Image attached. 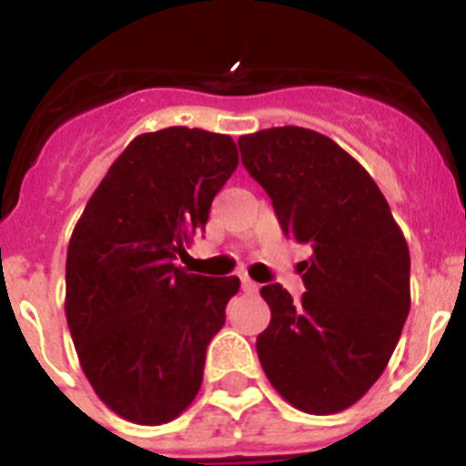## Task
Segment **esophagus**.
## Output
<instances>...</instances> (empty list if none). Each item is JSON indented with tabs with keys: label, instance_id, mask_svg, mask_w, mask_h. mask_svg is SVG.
<instances>
[{
	"label": "esophagus",
	"instance_id": "1",
	"mask_svg": "<svg viewBox=\"0 0 466 466\" xmlns=\"http://www.w3.org/2000/svg\"><path fill=\"white\" fill-rule=\"evenodd\" d=\"M240 282H242V291H245V294H257L258 291V284L254 282V279L247 278V275H242Z\"/></svg>",
	"mask_w": 466,
	"mask_h": 466
}]
</instances>
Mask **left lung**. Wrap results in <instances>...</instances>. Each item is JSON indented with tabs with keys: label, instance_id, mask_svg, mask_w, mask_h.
I'll list each match as a JSON object with an SVG mask.
<instances>
[{
	"label": "left lung",
	"instance_id": "obj_1",
	"mask_svg": "<svg viewBox=\"0 0 466 466\" xmlns=\"http://www.w3.org/2000/svg\"><path fill=\"white\" fill-rule=\"evenodd\" d=\"M242 166L273 200L284 236L312 247L306 294L266 284L257 339L270 385L294 409L331 415L385 371L410 310V254L371 175L327 135L299 126L238 139Z\"/></svg>",
	"mask_w": 466,
	"mask_h": 466
}]
</instances>
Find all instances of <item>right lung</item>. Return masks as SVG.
Listing matches in <instances>:
<instances>
[{
    "mask_svg": "<svg viewBox=\"0 0 466 466\" xmlns=\"http://www.w3.org/2000/svg\"><path fill=\"white\" fill-rule=\"evenodd\" d=\"M236 167L228 135L184 126L137 135L74 226L69 333L95 394L130 422H170L200 390L240 279L187 273L177 258Z\"/></svg>",
    "mask_w": 466,
    "mask_h": 466,
    "instance_id": "right-lung-1",
    "label": "right lung"
}]
</instances>
